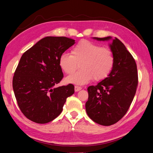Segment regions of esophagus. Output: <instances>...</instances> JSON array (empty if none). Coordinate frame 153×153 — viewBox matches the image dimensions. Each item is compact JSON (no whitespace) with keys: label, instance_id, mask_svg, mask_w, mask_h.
<instances>
[{"label":"esophagus","instance_id":"34e87169","mask_svg":"<svg viewBox=\"0 0 153 153\" xmlns=\"http://www.w3.org/2000/svg\"><path fill=\"white\" fill-rule=\"evenodd\" d=\"M82 90V88L80 86H75V92H78L79 90Z\"/></svg>","mask_w":153,"mask_h":153}]
</instances>
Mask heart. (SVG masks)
I'll return each mask as SVG.
<instances>
[{
  "label": "heart",
  "mask_w": 153,
  "mask_h": 153,
  "mask_svg": "<svg viewBox=\"0 0 153 153\" xmlns=\"http://www.w3.org/2000/svg\"><path fill=\"white\" fill-rule=\"evenodd\" d=\"M59 63L63 71L67 75L74 73L79 64L80 70L67 77L66 82L83 85L92 78L95 81H100L107 77L113 69L115 58L109 48L84 40L72 48L71 55L65 53L61 54Z\"/></svg>",
  "instance_id": "1"
}]
</instances>
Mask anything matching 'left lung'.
I'll return each mask as SVG.
<instances>
[{
	"instance_id": "obj_1",
	"label": "left lung",
	"mask_w": 153,
	"mask_h": 153,
	"mask_svg": "<svg viewBox=\"0 0 153 153\" xmlns=\"http://www.w3.org/2000/svg\"><path fill=\"white\" fill-rule=\"evenodd\" d=\"M100 41L109 40L111 36L94 38ZM115 58L112 71L97 86L88 88L86 102L88 115L102 126H111L120 121L135 96L138 83L136 61L125 45L115 38L109 45Z\"/></svg>"
}]
</instances>
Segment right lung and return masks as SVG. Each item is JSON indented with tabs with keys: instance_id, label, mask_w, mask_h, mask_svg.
Listing matches in <instances>:
<instances>
[{
	"instance_id": "obj_1",
	"label": "right lung",
	"mask_w": 153,
	"mask_h": 153,
	"mask_svg": "<svg viewBox=\"0 0 153 153\" xmlns=\"http://www.w3.org/2000/svg\"><path fill=\"white\" fill-rule=\"evenodd\" d=\"M75 44L64 36H47L23 54L13 78L18 106L28 120L46 123L60 115L74 86L55 87L63 77L59 60Z\"/></svg>"
}]
</instances>
